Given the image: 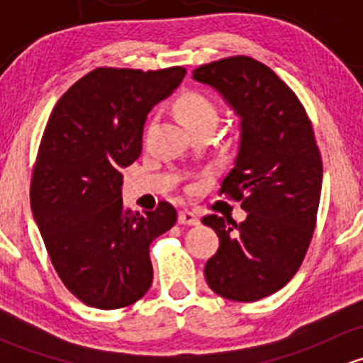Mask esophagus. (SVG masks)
Returning <instances> with one entry per match:
<instances>
[{
	"instance_id": "34e87169",
	"label": "esophagus",
	"mask_w": 363,
	"mask_h": 363,
	"mask_svg": "<svg viewBox=\"0 0 363 363\" xmlns=\"http://www.w3.org/2000/svg\"><path fill=\"white\" fill-rule=\"evenodd\" d=\"M179 225H186V226H196L200 223V219L196 218V214L189 211H181L177 216Z\"/></svg>"
}]
</instances>
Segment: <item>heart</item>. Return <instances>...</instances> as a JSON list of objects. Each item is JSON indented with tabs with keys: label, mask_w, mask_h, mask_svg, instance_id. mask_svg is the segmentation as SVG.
Wrapping results in <instances>:
<instances>
[{
	"label": "heart",
	"mask_w": 363,
	"mask_h": 363,
	"mask_svg": "<svg viewBox=\"0 0 363 363\" xmlns=\"http://www.w3.org/2000/svg\"><path fill=\"white\" fill-rule=\"evenodd\" d=\"M175 112L188 130L196 126H216L219 119L218 105L196 91L181 94L175 101Z\"/></svg>",
	"instance_id": "1"
}]
</instances>
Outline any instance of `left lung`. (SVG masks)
Masks as SVG:
<instances>
[{"label": "left lung", "instance_id": "left-lung-1", "mask_svg": "<svg viewBox=\"0 0 363 363\" xmlns=\"http://www.w3.org/2000/svg\"><path fill=\"white\" fill-rule=\"evenodd\" d=\"M239 117V145L221 193L242 200V223L202 219L219 237L205 263L211 290L235 302L276 294L298 270L320 205L323 164L313 126L294 91L269 67L239 56L196 68Z\"/></svg>", "mask_w": 363, "mask_h": 363}]
</instances>
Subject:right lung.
Wrapping results in <instances>:
<instances>
[{"mask_svg": "<svg viewBox=\"0 0 363 363\" xmlns=\"http://www.w3.org/2000/svg\"><path fill=\"white\" fill-rule=\"evenodd\" d=\"M186 75L181 67L98 68L77 80L49 117L31 181V208L52 265L86 306L119 309L152 283L149 246L177 221L170 203L123 207V175L142 152L147 113Z\"/></svg>", "mask_w": 363, "mask_h": 363, "instance_id": "obj_1", "label": "right lung"}]
</instances>
